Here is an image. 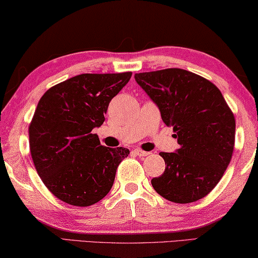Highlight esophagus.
I'll return each instance as SVG.
<instances>
[{"mask_svg": "<svg viewBox=\"0 0 258 258\" xmlns=\"http://www.w3.org/2000/svg\"><path fill=\"white\" fill-rule=\"evenodd\" d=\"M133 152L136 153L138 156H147V155H149V154H151L149 152H145V151H142V149H140V148H136V149H134Z\"/></svg>", "mask_w": 258, "mask_h": 258, "instance_id": "1", "label": "esophagus"}]
</instances>
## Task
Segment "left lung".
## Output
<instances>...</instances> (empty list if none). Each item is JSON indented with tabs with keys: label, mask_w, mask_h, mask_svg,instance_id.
Masks as SVG:
<instances>
[{
	"label": "left lung",
	"mask_w": 258,
	"mask_h": 258,
	"mask_svg": "<svg viewBox=\"0 0 258 258\" xmlns=\"http://www.w3.org/2000/svg\"><path fill=\"white\" fill-rule=\"evenodd\" d=\"M137 83L159 107L179 148L160 153L166 169L152 179L167 201L187 204L209 195L224 176L235 142V119L209 80L179 68L139 73Z\"/></svg>",
	"instance_id": "8db88e82"
}]
</instances>
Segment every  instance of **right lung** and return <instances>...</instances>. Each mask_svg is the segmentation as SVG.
Returning <instances> with one entry per match:
<instances>
[{"label":"right lung","instance_id":"1","mask_svg":"<svg viewBox=\"0 0 258 258\" xmlns=\"http://www.w3.org/2000/svg\"><path fill=\"white\" fill-rule=\"evenodd\" d=\"M132 73L81 74L43 95L29 127L38 175L53 195L74 206H90L109 194L127 148L101 145L92 130Z\"/></svg>","mask_w":258,"mask_h":258}]
</instances>
